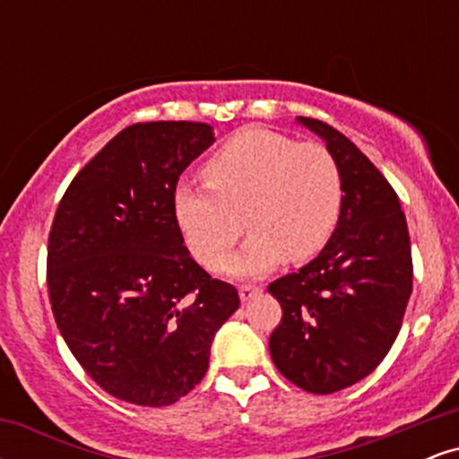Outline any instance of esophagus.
<instances>
[{"instance_id": "34e87169", "label": "esophagus", "mask_w": 459, "mask_h": 459, "mask_svg": "<svg viewBox=\"0 0 459 459\" xmlns=\"http://www.w3.org/2000/svg\"><path fill=\"white\" fill-rule=\"evenodd\" d=\"M261 291H263V287H259V284H241V287H239V298L244 299V302H247V299L259 296Z\"/></svg>"}]
</instances>
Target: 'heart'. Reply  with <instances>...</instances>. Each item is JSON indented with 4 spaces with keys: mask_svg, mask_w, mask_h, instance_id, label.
<instances>
[{
    "mask_svg": "<svg viewBox=\"0 0 459 459\" xmlns=\"http://www.w3.org/2000/svg\"><path fill=\"white\" fill-rule=\"evenodd\" d=\"M209 186L181 183L175 215L189 250L218 270L230 247L252 233L226 263L233 276H256L284 256L313 259L328 244L341 209L343 175L328 146L293 142L270 129L237 131L204 163Z\"/></svg>",
    "mask_w": 459,
    "mask_h": 459,
    "instance_id": "1",
    "label": "heart"
}]
</instances>
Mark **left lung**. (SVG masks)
<instances>
[{
    "mask_svg": "<svg viewBox=\"0 0 459 459\" xmlns=\"http://www.w3.org/2000/svg\"><path fill=\"white\" fill-rule=\"evenodd\" d=\"M298 123L339 161L343 209L324 250L267 287L282 308L270 354L289 382L330 394L367 377L393 347L412 293V252L382 172L341 131L307 116Z\"/></svg>",
    "mask_w": 459,
    "mask_h": 459,
    "instance_id": "8db88e82",
    "label": "left lung"
}]
</instances>
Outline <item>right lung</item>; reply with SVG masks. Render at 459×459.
Here are the masks:
<instances>
[{
  "label": "right lung",
  "instance_id": "1",
  "mask_svg": "<svg viewBox=\"0 0 459 459\" xmlns=\"http://www.w3.org/2000/svg\"><path fill=\"white\" fill-rule=\"evenodd\" d=\"M215 142L187 120L138 123L92 157L62 196L47 247L57 330L116 399L161 408L203 380L215 332L239 308L183 246L178 177Z\"/></svg>",
  "mask_w": 459,
  "mask_h": 459
}]
</instances>
